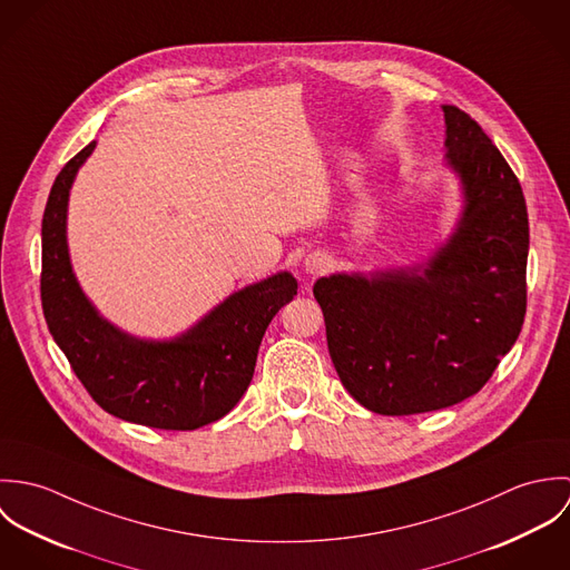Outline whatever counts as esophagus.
Returning a JSON list of instances; mask_svg holds the SVG:
<instances>
[{
  "label": "esophagus",
  "mask_w": 570,
  "mask_h": 570,
  "mask_svg": "<svg viewBox=\"0 0 570 570\" xmlns=\"http://www.w3.org/2000/svg\"><path fill=\"white\" fill-rule=\"evenodd\" d=\"M328 267V256L326 254H309L305 261V269L309 274H323Z\"/></svg>",
  "instance_id": "34e87169"
}]
</instances>
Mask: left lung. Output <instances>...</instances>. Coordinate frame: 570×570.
<instances>
[{"mask_svg":"<svg viewBox=\"0 0 570 570\" xmlns=\"http://www.w3.org/2000/svg\"><path fill=\"white\" fill-rule=\"evenodd\" d=\"M448 163L465 210L425 267L335 274L314 285L340 382L377 414H416L476 395L527 314L522 186L481 125L443 105Z\"/></svg>","mask_w":570,"mask_h":570,"instance_id":"1","label":"left lung"}]
</instances>
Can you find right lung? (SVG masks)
Segmentation results:
<instances>
[{"instance_id":"1","label":"right lung","mask_w":570,"mask_h":570,"mask_svg":"<svg viewBox=\"0 0 570 570\" xmlns=\"http://www.w3.org/2000/svg\"><path fill=\"white\" fill-rule=\"evenodd\" d=\"M89 142L57 175L41 226V305L55 342L105 412L160 430H195L244 397L263 333L298 289L281 272L226 298L170 342H142L98 316L72 274L66 244L68 195Z\"/></svg>"}]
</instances>
